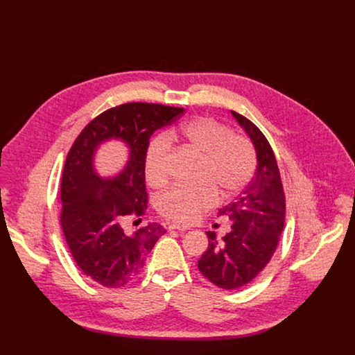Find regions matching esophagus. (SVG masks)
<instances>
[{
  "instance_id": "1",
  "label": "esophagus",
  "mask_w": 355,
  "mask_h": 355,
  "mask_svg": "<svg viewBox=\"0 0 355 355\" xmlns=\"http://www.w3.org/2000/svg\"><path fill=\"white\" fill-rule=\"evenodd\" d=\"M189 227L187 225H182V223H178V222H171L168 223V230H180V232H185L188 230Z\"/></svg>"
}]
</instances>
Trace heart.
Wrapping results in <instances>:
<instances>
[{"label":"heart","mask_w":355,"mask_h":355,"mask_svg":"<svg viewBox=\"0 0 355 355\" xmlns=\"http://www.w3.org/2000/svg\"><path fill=\"white\" fill-rule=\"evenodd\" d=\"M171 141H181L200 156L195 185H174L157 199L159 212L178 222H192L222 199L239 195L256 173V151L250 140L223 122L199 116L151 139L144 155L147 182L160 188L168 181Z\"/></svg>","instance_id":"1"}]
</instances>
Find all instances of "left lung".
<instances>
[{"label": "left lung", "mask_w": 355, "mask_h": 355, "mask_svg": "<svg viewBox=\"0 0 355 355\" xmlns=\"http://www.w3.org/2000/svg\"><path fill=\"white\" fill-rule=\"evenodd\" d=\"M232 115L254 146L257 173L234 202L219 209L232 220L230 232L222 241L215 232H207L208 250L198 260L202 275L223 289L241 288L264 270L285 222V193L274 151L254 123L234 111Z\"/></svg>", "instance_id": "1"}]
</instances>
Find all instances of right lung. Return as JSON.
<instances>
[{"instance_id": "add662e5", "label": "right lung", "mask_w": 355, "mask_h": 355, "mask_svg": "<svg viewBox=\"0 0 355 355\" xmlns=\"http://www.w3.org/2000/svg\"><path fill=\"white\" fill-rule=\"evenodd\" d=\"M182 114L184 108L160 104H122L92 119L69 151L60 189L62 229L78 268L99 285L130 282L166 233L159 223L128 233L123 223L147 209L144 155L150 136ZM108 139H121L130 148L127 166L111 179L101 178L93 166L96 150Z\"/></svg>"}]
</instances>
